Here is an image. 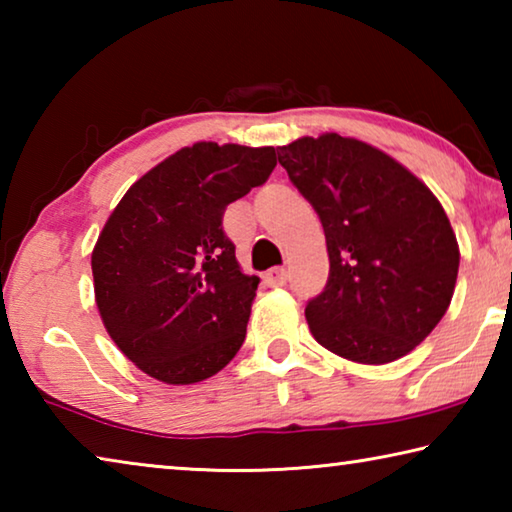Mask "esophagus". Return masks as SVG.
I'll list each match as a JSON object with an SVG mask.
<instances>
[{"instance_id":"obj_1","label":"esophagus","mask_w":512,"mask_h":512,"mask_svg":"<svg viewBox=\"0 0 512 512\" xmlns=\"http://www.w3.org/2000/svg\"><path fill=\"white\" fill-rule=\"evenodd\" d=\"M266 282L271 284V287H284V284L289 282V273H287V268H282V266H275V268H271V271L266 273Z\"/></svg>"}]
</instances>
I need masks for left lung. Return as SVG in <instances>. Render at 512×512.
I'll list each match as a JSON object with an SVG mask.
<instances>
[{"label": "left lung", "instance_id": "left-lung-1", "mask_svg": "<svg viewBox=\"0 0 512 512\" xmlns=\"http://www.w3.org/2000/svg\"><path fill=\"white\" fill-rule=\"evenodd\" d=\"M325 230L329 277L307 302L314 339L381 366L409 354L452 302L458 244L429 187L366 142L327 133L277 149Z\"/></svg>", "mask_w": 512, "mask_h": 512}]
</instances>
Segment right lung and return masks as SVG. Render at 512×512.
Listing matches in <instances>:
<instances>
[{
  "instance_id": "obj_1",
  "label": "right lung",
  "mask_w": 512,
  "mask_h": 512,
  "mask_svg": "<svg viewBox=\"0 0 512 512\" xmlns=\"http://www.w3.org/2000/svg\"><path fill=\"white\" fill-rule=\"evenodd\" d=\"M273 146L198 142L137 180L92 253L94 296L117 348L164 384H196L246 339L259 280L244 275L223 212L266 183Z\"/></svg>"
}]
</instances>
